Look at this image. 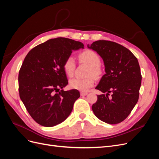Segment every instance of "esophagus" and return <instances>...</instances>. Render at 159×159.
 Listing matches in <instances>:
<instances>
[{"instance_id":"esophagus-1","label":"esophagus","mask_w":159,"mask_h":159,"mask_svg":"<svg viewBox=\"0 0 159 159\" xmlns=\"http://www.w3.org/2000/svg\"><path fill=\"white\" fill-rule=\"evenodd\" d=\"M80 95H81V96H85L86 95H88V93L84 92V91H81V92H80Z\"/></svg>"}]
</instances>
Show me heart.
<instances>
[{"label":"heart","mask_w":159,"mask_h":159,"mask_svg":"<svg viewBox=\"0 0 159 159\" xmlns=\"http://www.w3.org/2000/svg\"><path fill=\"white\" fill-rule=\"evenodd\" d=\"M80 60L89 66L86 76L84 79L73 78L70 81V87L74 89L81 91H87L93 87L95 84V79L99 78L102 74V70L100 67L101 59L97 52L91 50H85L79 54ZM75 68V61L72 56H70L65 60L63 64V69L66 74L71 77L74 74Z\"/></svg>","instance_id":"1"}]
</instances>
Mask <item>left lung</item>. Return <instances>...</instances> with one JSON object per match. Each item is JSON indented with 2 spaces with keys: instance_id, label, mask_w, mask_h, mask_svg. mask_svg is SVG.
<instances>
[{
  "instance_id": "obj_1",
  "label": "left lung",
  "mask_w": 159,
  "mask_h": 159,
  "mask_svg": "<svg viewBox=\"0 0 159 159\" xmlns=\"http://www.w3.org/2000/svg\"><path fill=\"white\" fill-rule=\"evenodd\" d=\"M88 47L102 57L105 67V74L95 89L106 94L98 95L93 111L105 123H121L139 99L142 76L138 60L127 48L114 42L98 40Z\"/></svg>"
}]
</instances>
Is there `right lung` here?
I'll use <instances>...</instances> for the list:
<instances>
[{
  "label": "right lung",
  "instance_id": "add662e5",
  "mask_svg": "<svg viewBox=\"0 0 159 159\" xmlns=\"http://www.w3.org/2000/svg\"><path fill=\"white\" fill-rule=\"evenodd\" d=\"M84 48L80 42L54 38L33 48L24 60L18 74L19 95L40 125L55 126L71 113L80 94L77 89L60 91L68 84L63 64L72 51Z\"/></svg>",
  "mask_w": 159,
  "mask_h": 159
}]
</instances>
